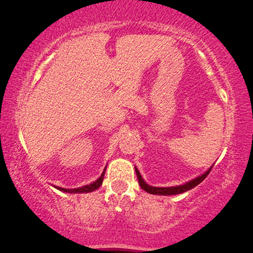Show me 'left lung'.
Instances as JSON below:
<instances>
[{"mask_svg":"<svg viewBox=\"0 0 253 253\" xmlns=\"http://www.w3.org/2000/svg\"><path fill=\"white\" fill-rule=\"evenodd\" d=\"M212 169V166L209 169L207 172L203 173L202 175L198 176V178L191 180V181L183 183V185H180V186H173V187H153V186H150L147 185V183L144 181L142 175H140L139 170L134 167V169H136V174H137V178H138V182H139V186L140 188L144 189V191L150 193V194H155V195H175V194H181V193H185L187 191H189V189L194 188L199 185L200 182H202L203 180L207 178V175L211 173V170Z\"/></svg>","mask_w":253,"mask_h":253,"instance_id":"1","label":"left lung"}]
</instances>
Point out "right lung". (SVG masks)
Returning <instances> with one entry per match:
<instances>
[{
  "label": "right lung",
  "mask_w": 253,
  "mask_h": 253,
  "mask_svg": "<svg viewBox=\"0 0 253 253\" xmlns=\"http://www.w3.org/2000/svg\"><path fill=\"white\" fill-rule=\"evenodd\" d=\"M106 169H107V167H106ZM106 169H104L103 173L101 174L100 178H98L96 181H94L93 183H89V185H86L84 187H79V188H74V189H66V188H61V187H57V189H59V191H61V192H65V193H89V192H94L95 189H97L98 187L102 185Z\"/></svg>",
  "instance_id": "1"
}]
</instances>
